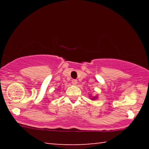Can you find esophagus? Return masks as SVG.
Wrapping results in <instances>:
<instances>
[{
	"instance_id": "obj_1",
	"label": "esophagus",
	"mask_w": 149,
	"mask_h": 149,
	"mask_svg": "<svg viewBox=\"0 0 149 149\" xmlns=\"http://www.w3.org/2000/svg\"><path fill=\"white\" fill-rule=\"evenodd\" d=\"M72 84L73 85H77V81L76 79H73V80L72 81Z\"/></svg>"
}]
</instances>
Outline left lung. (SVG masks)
<instances>
[{"label":"left lung","mask_w":149,"mask_h":149,"mask_svg":"<svg viewBox=\"0 0 149 149\" xmlns=\"http://www.w3.org/2000/svg\"><path fill=\"white\" fill-rule=\"evenodd\" d=\"M90 99H91V100H96L97 99H98V97L97 96H95V97H93V96H91V95H90Z\"/></svg>","instance_id":"left-lung-1"}]
</instances>
